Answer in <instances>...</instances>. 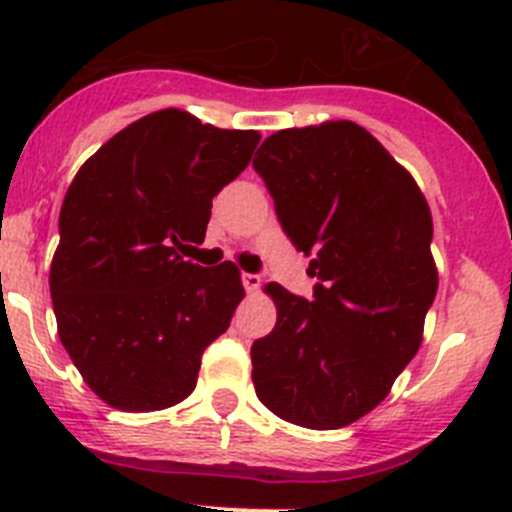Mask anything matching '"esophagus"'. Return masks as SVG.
Wrapping results in <instances>:
<instances>
[{
    "label": "esophagus",
    "mask_w": 512,
    "mask_h": 512,
    "mask_svg": "<svg viewBox=\"0 0 512 512\" xmlns=\"http://www.w3.org/2000/svg\"><path fill=\"white\" fill-rule=\"evenodd\" d=\"M242 285H245V290H257L262 285V278L260 275H255V273H242Z\"/></svg>",
    "instance_id": "1"
}]
</instances>
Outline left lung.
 Returning <instances> with one entry per match:
<instances>
[{"label":"left lung","mask_w":512,"mask_h":512,"mask_svg":"<svg viewBox=\"0 0 512 512\" xmlns=\"http://www.w3.org/2000/svg\"><path fill=\"white\" fill-rule=\"evenodd\" d=\"M252 168L316 278L311 301L267 285L278 321L252 344L257 398L296 426H349L421 347L439 288L431 211L411 173L354 122L275 132Z\"/></svg>","instance_id":"obj_1"}]
</instances>
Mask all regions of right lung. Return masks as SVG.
<instances>
[{"instance_id": "1", "label": "right lung", "mask_w": 512, "mask_h": 512, "mask_svg": "<svg viewBox=\"0 0 512 512\" xmlns=\"http://www.w3.org/2000/svg\"><path fill=\"white\" fill-rule=\"evenodd\" d=\"M260 135L181 109L147 114L101 145L61 206L50 296L63 347L112 408L160 411L193 393L201 354L245 290L232 262L193 265L211 199L247 168Z\"/></svg>"}]
</instances>
